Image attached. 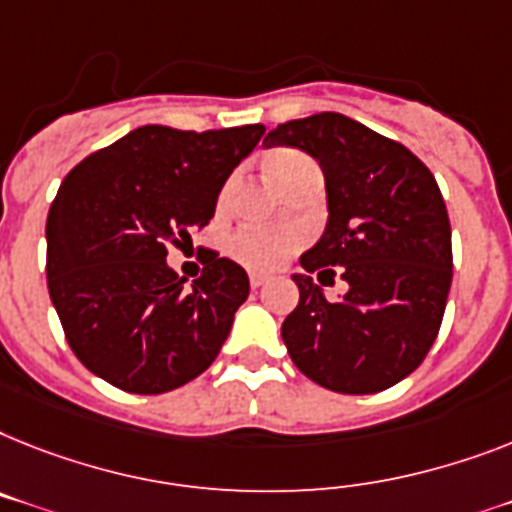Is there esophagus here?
Returning a JSON list of instances; mask_svg holds the SVG:
<instances>
[{"instance_id":"34e87169","label":"esophagus","mask_w":512,"mask_h":512,"mask_svg":"<svg viewBox=\"0 0 512 512\" xmlns=\"http://www.w3.org/2000/svg\"><path fill=\"white\" fill-rule=\"evenodd\" d=\"M266 285V274H259V272H251V287L253 290H259V287Z\"/></svg>"}]
</instances>
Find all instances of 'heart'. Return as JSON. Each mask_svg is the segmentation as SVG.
Listing matches in <instances>:
<instances>
[{"label":"heart","mask_w":512,"mask_h":512,"mask_svg":"<svg viewBox=\"0 0 512 512\" xmlns=\"http://www.w3.org/2000/svg\"><path fill=\"white\" fill-rule=\"evenodd\" d=\"M306 162V156L298 154V151L277 149L266 156L264 167L269 180L277 185L287 172H293L295 167ZM298 246H301V232L298 230H240L230 243L235 259L243 261L251 269H259V272L277 269Z\"/></svg>","instance_id":"1"}]
</instances>
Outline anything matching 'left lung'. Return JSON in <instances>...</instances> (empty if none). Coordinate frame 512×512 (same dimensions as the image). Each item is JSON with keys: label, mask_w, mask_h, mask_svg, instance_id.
Listing matches in <instances>:
<instances>
[{"label": "left lung", "mask_w": 512, "mask_h": 512, "mask_svg": "<svg viewBox=\"0 0 512 512\" xmlns=\"http://www.w3.org/2000/svg\"><path fill=\"white\" fill-rule=\"evenodd\" d=\"M264 146L319 162L329 219L301 266L319 280L337 266L348 282L340 301H327L308 274H293L301 301L282 322L287 353L332 392L387 390L421 366L445 316L453 243L437 180L403 143L337 112L282 122Z\"/></svg>", "instance_id": "left-lung-1"}]
</instances>
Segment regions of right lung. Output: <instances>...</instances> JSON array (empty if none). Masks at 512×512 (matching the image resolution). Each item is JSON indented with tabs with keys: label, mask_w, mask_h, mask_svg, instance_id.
Returning <instances> with one entry per match:
<instances>
[{
	"label": "right lung",
	"mask_w": 512,
	"mask_h": 512,
	"mask_svg": "<svg viewBox=\"0 0 512 512\" xmlns=\"http://www.w3.org/2000/svg\"><path fill=\"white\" fill-rule=\"evenodd\" d=\"M264 125H143L67 172L46 219V285L67 345L96 377L162 395L204 374L248 298L240 264L206 251L193 285L167 248L206 227Z\"/></svg>",
	"instance_id": "add662e5"
}]
</instances>
